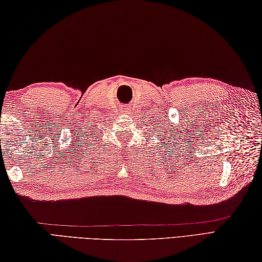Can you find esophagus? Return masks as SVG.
Masks as SVG:
<instances>
[{"instance_id":"1","label":"esophagus","mask_w":262,"mask_h":262,"mask_svg":"<svg viewBox=\"0 0 262 262\" xmlns=\"http://www.w3.org/2000/svg\"><path fill=\"white\" fill-rule=\"evenodd\" d=\"M120 110H121V111H120L121 114H122V113H124V114H125V113L128 114V113H130V111H132V108L128 107V105H124V107L120 108Z\"/></svg>"}]
</instances>
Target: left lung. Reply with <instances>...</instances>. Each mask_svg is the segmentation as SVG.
I'll use <instances>...</instances> for the list:
<instances>
[{
  "label": "left lung",
  "instance_id": "8db88e82",
  "mask_svg": "<svg viewBox=\"0 0 262 262\" xmlns=\"http://www.w3.org/2000/svg\"><path fill=\"white\" fill-rule=\"evenodd\" d=\"M172 133H173V130H172V132H170V135H171L172 137H174V136H173V134H172ZM174 135H178V134H174ZM166 136H168V135H166ZM161 137H162V136H161ZM168 137H169V136H168ZM159 140H160V138H159ZM180 140H181V138H180ZM180 140H179V141H180ZM166 141H169V142H172V144H173V146L176 147V143H177V142H174V141H171V140H170V138H166ZM162 142H164V141H162ZM164 143L166 144V142H164ZM178 144H179V143H178ZM180 144H181V143H180ZM166 151H168V149H166ZM172 151H173V149H172Z\"/></svg>",
  "mask_w": 262,
  "mask_h": 262
}]
</instances>
